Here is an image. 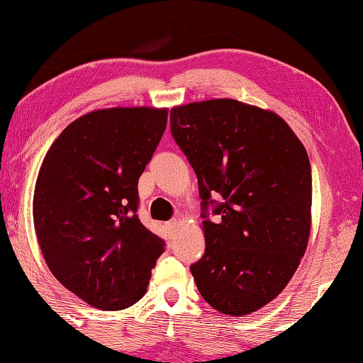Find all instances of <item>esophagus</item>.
Returning <instances> with one entry per match:
<instances>
[{
	"mask_svg": "<svg viewBox=\"0 0 363 363\" xmlns=\"http://www.w3.org/2000/svg\"><path fill=\"white\" fill-rule=\"evenodd\" d=\"M177 225H179V220H172V221H169V223L166 225V228L169 230V231H174L177 228Z\"/></svg>",
	"mask_w": 363,
	"mask_h": 363,
	"instance_id": "obj_1",
	"label": "esophagus"
}]
</instances>
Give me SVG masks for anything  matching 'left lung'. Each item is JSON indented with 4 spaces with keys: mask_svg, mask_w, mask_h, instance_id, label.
Returning <instances> with one entry per match:
<instances>
[{
    "mask_svg": "<svg viewBox=\"0 0 363 363\" xmlns=\"http://www.w3.org/2000/svg\"><path fill=\"white\" fill-rule=\"evenodd\" d=\"M171 133L194 167L205 254L191 266L203 300L245 316L277 298L306 251L311 167L294 130L272 111L235 99L171 109ZM224 199L215 203L211 196ZM215 204L219 220H206Z\"/></svg>",
    "mask_w": 363,
    "mask_h": 363,
    "instance_id": "1",
    "label": "left lung"
}]
</instances>
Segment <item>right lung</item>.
<instances>
[{
    "label": "right lung",
    "instance_id": "1",
    "mask_svg": "<svg viewBox=\"0 0 363 363\" xmlns=\"http://www.w3.org/2000/svg\"><path fill=\"white\" fill-rule=\"evenodd\" d=\"M167 123V109L111 107L58 135L35 181L34 228L50 272L104 311L147 294L164 241L137 216L138 177Z\"/></svg>",
    "mask_w": 363,
    "mask_h": 363
}]
</instances>
